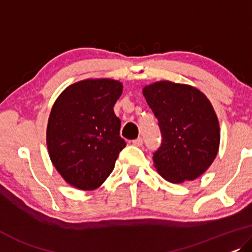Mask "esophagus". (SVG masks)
Segmentation results:
<instances>
[{"instance_id": "esophagus-1", "label": "esophagus", "mask_w": 252, "mask_h": 252, "mask_svg": "<svg viewBox=\"0 0 252 252\" xmlns=\"http://www.w3.org/2000/svg\"><path fill=\"white\" fill-rule=\"evenodd\" d=\"M143 143H144V140H143V138L141 137H138L137 139H134V140H132V144L134 145V146H141V145H143Z\"/></svg>"}]
</instances>
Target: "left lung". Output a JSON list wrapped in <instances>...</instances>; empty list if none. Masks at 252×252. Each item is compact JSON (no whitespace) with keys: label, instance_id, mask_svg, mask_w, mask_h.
<instances>
[{"label":"left lung","instance_id":"8db88e82","mask_svg":"<svg viewBox=\"0 0 252 252\" xmlns=\"http://www.w3.org/2000/svg\"><path fill=\"white\" fill-rule=\"evenodd\" d=\"M143 94L161 131L153 154L158 172L170 183L196 179L214 162L220 140L210 101L195 88L170 81L150 84Z\"/></svg>","mask_w":252,"mask_h":252}]
</instances>
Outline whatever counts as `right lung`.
Here are the masks:
<instances>
[{
	"instance_id": "right-lung-1",
	"label": "right lung",
	"mask_w": 252,
	"mask_h": 252,
	"mask_svg": "<svg viewBox=\"0 0 252 252\" xmlns=\"http://www.w3.org/2000/svg\"><path fill=\"white\" fill-rule=\"evenodd\" d=\"M122 83L111 79L74 83L57 98L47 129L49 155L70 185L98 189L111 175L126 141L114 105Z\"/></svg>"
}]
</instances>
